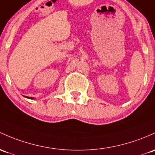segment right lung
<instances>
[{"mask_svg":"<svg viewBox=\"0 0 155 155\" xmlns=\"http://www.w3.org/2000/svg\"><path fill=\"white\" fill-rule=\"evenodd\" d=\"M27 98H29V99H34V97H26Z\"/></svg>","mask_w":155,"mask_h":155,"instance_id":"right-lung-1","label":"right lung"}]
</instances>
